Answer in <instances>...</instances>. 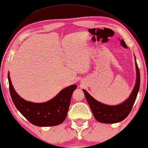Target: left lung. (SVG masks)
<instances>
[{
  "mask_svg": "<svg viewBox=\"0 0 148 148\" xmlns=\"http://www.w3.org/2000/svg\"><path fill=\"white\" fill-rule=\"evenodd\" d=\"M136 65L137 80L135 87L128 99L123 103L116 106H110L99 103L91 97L85 90H83L86 99L90 106L92 112L98 121L105 123H115L124 120L132 111L136 101L139 86H140V73Z\"/></svg>",
  "mask_w": 148,
  "mask_h": 148,
  "instance_id": "1",
  "label": "left lung"
}]
</instances>
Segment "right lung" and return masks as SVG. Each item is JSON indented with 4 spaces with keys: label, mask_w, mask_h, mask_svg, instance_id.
Instances as JSON below:
<instances>
[{
    "label": "right lung",
    "mask_w": 148,
    "mask_h": 148,
    "mask_svg": "<svg viewBox=\"0 0 148 148\" xmlns=\"http://www.w3.org/2000/svg\"><path fill=\"white\" fill-rule=\"evenodd\" d=\"M9 91L16 109L31 123L39 127L55 126L65 120L69 109L72 93L76 84L64 88L50 101L43 103H34L25 101L14 91L9 74H8Z\"/></svg>",
    "instance_id": "1"
}]
</instances>
